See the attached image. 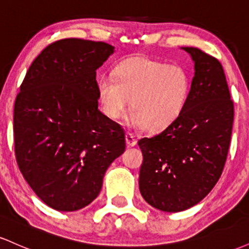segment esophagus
Returning a JSON list of instances; mask_svg holds the SVG:
<instances>
[{
  "mask_svg": "<svg viewBox=\"0 0 249 249\" xmlns=\"http://www.w3.org/2000/svg\"><path fill=\"white\" fill-rule=\"evenodd\" d=\"M125 141H126V144L128 147H132L134 145L137 144V141L136 138H134V136H132L131 133H126L125 134Z\"/></svg>",
  "mask_w": 249,
  "mask_h": 249,
  "instance_id": "34e87169",
  "label": "esophagus"
}]
</instances>
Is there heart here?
I'll list each match as a JSON object with an SVG mask.
<instances>
[{
	"mask_svg": "<svg viewBox=\"0 0 249 249\" xmlns=\"http://www.w3.org/2000/svg\"><path fill=\"white\" fill-rule=\"evenodd\" d=\"M115 75L97 79L103 112L119 119L130 107V124L160 131L179 118L188 102L191 78L179 64H166L147 57H132L117 65Z\"/></svg>",
	"mask_w": 249,
	"mask_h": 249,
	"instance_id": "heart-1",
	"label": "heart"
}]
</instances>
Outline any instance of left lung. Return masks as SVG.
I'll list each match as a JSON object with an SVG mask.
<instances>
[{"mask_svg": "<svg viewBox=\"0 0 249 249\" xmlns=\"http://www.w3.org/2000/svg\"><path fill=\"white\" fill-rule=\"evenodd\" d=\"M194 62L184 111L160 133L138 142L142 152L139 190L164 212H181L201 201L224 170L234 105L222 65L198 48H182Z\"/></svg>", "mask_w": 249, "mask_h": 249, "instance_id": "obj_1", "label": "left lung"}]
</instances>
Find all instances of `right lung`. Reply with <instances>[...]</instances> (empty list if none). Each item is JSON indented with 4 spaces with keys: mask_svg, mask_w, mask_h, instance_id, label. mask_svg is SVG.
I'll return each instance as SVG.
<instances>
[{
    "mask_svg": "<svg viewBox=\"0 0 249 249\" xmlns=\"http://www.w3.org/2000/svg\"><path fill=\"white\" fill-rule=\"evenodd\" d=\"M115 47L64 38L31 63L14 107L17 165L39 199L62 212L88 206L125 151L121 125L98 110L96 70Z\"/></svg>",
    "mask_w": 249,
    "mask_h": 249,
    "instance_id": "1",
    "label": "right lung"
}]
</instances>
